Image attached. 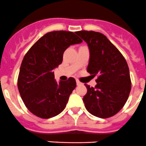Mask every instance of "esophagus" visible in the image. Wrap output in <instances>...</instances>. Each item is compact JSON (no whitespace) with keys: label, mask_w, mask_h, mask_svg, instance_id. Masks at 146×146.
<instances>
[{"label":"esophagus","mask_w":146,"mask_h":146,"mask_svg":"<svg viewBox=\"0 0 146 146\" xmlns=\"http://www.w3.org/2000/svg\"><path fill=\"white\" fill-rule=\"evenodd\" d=\"M76 84L77 85H81V84H82V83L81 82H79V80H76Z\"/></svg>","instance_id":"esophagus-1"}]
</instances>
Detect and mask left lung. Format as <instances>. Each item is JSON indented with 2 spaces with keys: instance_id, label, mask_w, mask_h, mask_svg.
<instances>
[{
  "instance_id": "obj_1",
  "label": "left lung",
  "mask_w": 146,
  "mask_h": 146,
  "mask_svg": "<svg viewBox=\"0 0 146 146\" xmlns=\"http://www.w3.org/2000/svg\"><path fill=\"white\" fill-rule=\"evenodd\" d=\"M90 49L87 71L97 75L94 88L85 84L83 97L85 108L92 115L109 118L123 108L131 89L129 68L119 50L103 34L94 31L76 32Z\"/></svg>"
}]
</instances>
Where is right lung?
<instances>
[{
    "label": "right lung",
    "mask_w": 146,
    "mask_h": 146,
    "mask_svg": "<svg viewBox=\"0 0 146 146\" xmlns=\"http://www.w3.org/2000/svg\"><path fill=\"white\" fill-rule=\"evenodd\" d=\"M82 41L73 32H50L25 54L18 74V88L25 106L36 117L51 118L65 108L76 82L70 77L57 83L53 69L62 64L64 52L68 46Z\"/></svg>",
    "instance_id": "right-lung-1"
}]
</instances>
